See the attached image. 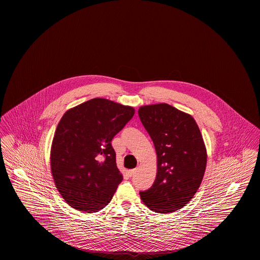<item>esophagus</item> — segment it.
Listing matches in <instances>:
<instances>
[{
    "label": "esophagus",
    "mask_w": 260,
    "mask_h": 260,
    "mask_svg": "<svg viewBox=\"0 0 260 260\" xmlns=\"http://www.w3.org/2000/svg\"><path fill=\"white\" fill-rule=\"evenodd\" d=\"M127 173H128V175L130 176V177H132L135 173H136V169H131V170H128L127 171Z\"/></svg>",
    "instance_id": "obj_1"
}]
</instances>
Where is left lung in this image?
<instances>
[{
    "label": "left lung",
    "instance_id": "obj_1",
    "mask_svg": "<svg viewBox=\"0 0 260 260\" xmlns=\"http://www.w3.org/2000/svg\"><path fill=\"white\" fill-rule=\"evenodd\" d=\"M139 117L156 151V177L142 202L157 213L187 205L205 175L207 153L201 130L191 114L167 104L141 107Z\"/></svg>",
    "mask_w": 260,
    "mask_h": 260
}]
</instances>
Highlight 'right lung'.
Listing matches in <instances>:
<instances>
[{
	"label": "right lung",
	"instance_id": "obj_1",
	"mask_svg": "<svg viewBox=\"0 0 260 260\" xmlns=\"http://www.w3.org/2000/svg\"><path fill=\"white\" fill-rule=\"evenodd\" d=\"M135 110L95 98L68 110L55 129L51 171L67 204L94 213L109 205L123 176L110 142Z\"/></svg>",
	"mask_w": 260,
	"mask_h": 260
}]
</instances>
